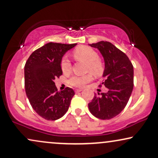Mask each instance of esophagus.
<instances>
[{"label":"esophagus","mask_w":158,"mask_h":158,"mask_svg":"<svg viewBox=\"0 0 158 158\" xmlns=\"http://www.w3.org/2000/svg\"><path fill=\"white\" fill-rule=\"evenodd\" d=\"M82 89H77L76 90V93H79V92H81V91H82Z\"/></svg>","instance_id":"34e87169"}]
</instances>
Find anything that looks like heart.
Masks as SVG:
<instances>
[{"label": "heart", "mask_w": 158, "mask_h": 158, "mask_svg": "<svg viewBox=\"0 0 158 158\" xmlns=\"http://www.w3.org/2000/svg\"><path fill=\"white\" fill-rule=\"evenodd\" d=\"M73 57L76 60L84 61L88 64L87 71L90 72L96 77H99L103 72V64L99 59V55L94 49L86 46H81L73 51ZM61 68L64 73H69L71 71V63L67 57H64L61 61ZM92 79L91 74L83 77L74 76L70 79V83L77 87H83Z\"/></svg>", "instance_id": "1"}]
</instances>
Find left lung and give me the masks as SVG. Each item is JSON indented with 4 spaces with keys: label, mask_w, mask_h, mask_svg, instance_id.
<instances>
[{
    "label": "left lung",
    "mask_w": 158,
    "mask_h": 158,
    "mask_svg": "<svg viewBox=\"0 0 158 158\" xmlns=\"http://www.w3.org/2000/svg\"><path fill=\"white\" fill-rule=\"evenodd\" d=\"M97 48L105 61L102 84L108 88L107 93L94 95L88 104L90 113L101 119L115 117L124 109L134 87V68L124 52L108 41L89 44Z\"/></svg>",
    "instance_id": "obj_1"
}]
</instances>
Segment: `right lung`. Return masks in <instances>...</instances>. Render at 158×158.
I'll return each instance as SVG.
<instances>
[{
  "label": "right lung",
  "instance_id": "add662e5",
  "mask_svg": "<svg viewBox=\"0 0 158 158\" xmlns=\"http://www.w3.org/2000/svg\"><path fill=\"white\" fill-rule=\"evenodd\" d=\"M76 45L50 42L32 52L25 64L27 97L34 110L45 119L56 120L62 117L75 94L70 88L58 91L54 80L62 74L63 56Z\"/></svg>",
  "mask_w": 158,
  "mask_h": 158
}]
</instances>
